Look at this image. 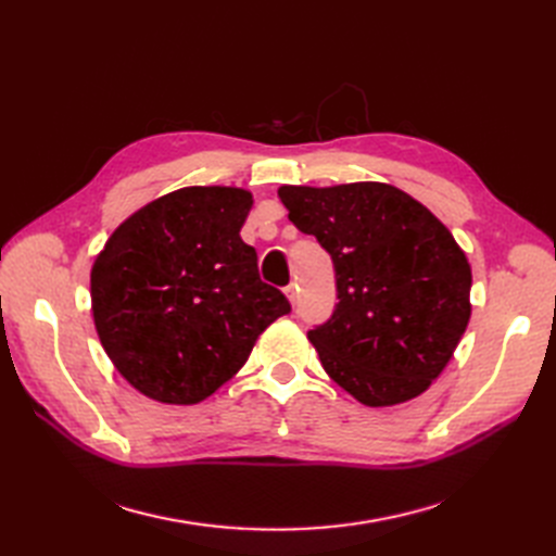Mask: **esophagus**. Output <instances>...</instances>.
Listing matches in <instances>:
<instances>
[{
  "instance_id": "obj_1",
  "label": "esophagus",
  "mask_w": 556,
  "mask_h": 556,
  "mask_svg": "<svg viewBox=\"0 0 556 556\" xmlns=\"http://www.w3.org/2000/svg\"><path fill=\"white\" fill-rule=\"evenodd\" d=\"M285 294H288V299L292 301V306H296V299H299V290H296V285L292 282V285H288V288H285Z\"/></svg>"
}]
</instances>
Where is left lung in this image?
<instances>
[{
    "label": "left lung",
    "mask_w": 556,
    "mask_h": 556,
    "mask_svg": "<svg viewBox=\"0 0 556 556\" xmlns=\"http://www.w3.org/2000/svg\"><path fill=\"white\" fill-rule=\"evenodd\" d=\"M278 197L333 262L339 304L308 331L329 378L364 406L422 394L470 317V266L447 227L384 182L282 185Z\"/></svg>",
    "instance_id": "left-lung-1"
}]
</instances>
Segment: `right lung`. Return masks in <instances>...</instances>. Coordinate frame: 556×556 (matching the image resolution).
<instances>
[{
  "label": "right lung",
  "instance_id": "right-lung-1",
  "mask_svg": "<svg viewBox=\"0 0 556 556\" xmlns=\"http://www.w3.org/2000/svg\"><path fill=\"white\" fill-rule=\"evenodd\" d=\"M239 188H182L113 231L90 274L94 327L121 376L162 403H199L292 311L260 278Z\"/></svg>",
  "mask_w": 556,
  "mask_h": 556
}]
</instances>
